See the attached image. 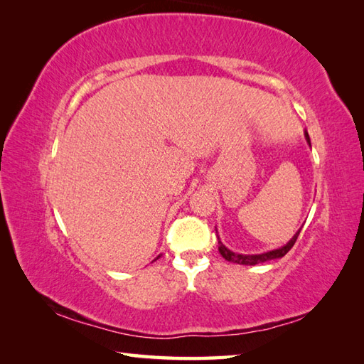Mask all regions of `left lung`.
<instances>
[{
    "mask_svg": "<svg viewBox=\"0 0 364 364\" xmlns=\"http://www.w3.org/2000/svg\"><path fill=\"white\" fill-rule=\"evenodd\" d=\"M305 139L308 145L311 146V142H310V136H308V133L305 131ZM218 231V230H215ZM300 235V230L297 231L296 235L292 236L291 241L288 244H284L283 247H280V249H275V250H270V252H266V253H258V255H242V253H235L231 252L230 249H227L225 245H223L220 242L219 239V253L222 255L223 258H225L227 261H231V262H236V264H244V266H255V264H259V262H266V261H270V259H278V258H283L286 253H288L292 245L296 244L297 237Z\"/></svg>",
    "mask_w": 364,
    "mask_h": 364,
    "instance_id": "8db88e82",
    "label": "left lung"
}]
</instances>
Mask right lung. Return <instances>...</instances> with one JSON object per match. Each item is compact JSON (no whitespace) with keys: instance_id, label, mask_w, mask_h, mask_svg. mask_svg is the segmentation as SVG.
Masks as SVG:
<instances>
[{"instance_id":"obj_1","label":"right lung","mask_w":364,"mask_h":364,"mask_svg":"<svg viewBox=\"0 0 364 364\" xmlns=\"http://www.w3.org/2000/svg\"><path fill=\"white\" fill-rule=\"evenodd\" d=\"M158 258H159V257H158Z\"/></svg>"}]
</instances>
